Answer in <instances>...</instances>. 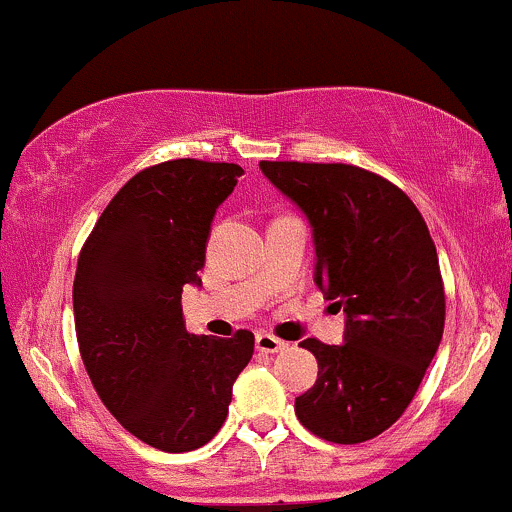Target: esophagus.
Returning a JSON list of instances; mask_svg holds the SVG:
<instances>
[{
	"mask_svg": "<svg viewBox=\"0 0 512 512\" xmlns=\"http://www.w3.org/2000/svg\"><path fill=\"white\" fill-rule=\"evenodd\" d=\"M256 348L261 350V353H280V350L287 348L285 341H280L278 336H273V333H258L256 336Z\"/></svg>",
	"mask_w": 512,
	"mask_h": 512,
	"instance_id": "1",
	"label": "esophagus"
}]
</instances>
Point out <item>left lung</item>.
<instances>
[{
  "label": "left lung",
  "instance_id": "obj_1",
  "mask_svg": "<svg viewBox=\"0 0 512 512\" xmlns=\"http://www.w3.org/2000/svg\"><path fill=\"white\" fill-rule=\"evenodd\" d=\"M314 232L317 285L348 317L346 343L307 338L319 377L295 399L309 433L358 445L409 409L445 329L438 251L413 200L353 164L261 162Z\"/></svg>",
  "mask_w": 512,
  "mask_h": 512
}]
</instances>
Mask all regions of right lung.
Wrapping results in <instances>:
<instances>
[{
  "mask_svg": "<svg viewBox=\"0 0 512 512\" xmlns=\"http://www.w3.org/2000/svg\"><path fill=\"white\" fill-rule=\"evenodd\" d=\"M241 166L171 159L113 195L79 251L72 302L79 353L103 406L162 452L203 447L225 423L254 333L195 336L183 285H200L217 205Z\"/></svg>",
  "mask_w": 512,
  "mask_h": 512,
  "instance_id": "right-lung-1",
  "label": "right lung"
}]
</instances>
